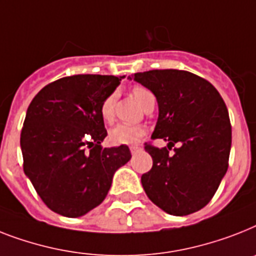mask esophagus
Listing matches in <instances>:
<instances>
[{"label": "esophagus", "mask_w": 256, "mask_h": 256, "mask_svg": "<svg viewBox=\"0 0 256 256\" xmlns=\"http://www.w3.org/2000/svg\"><path fill=\"white\" fill-rule=\"evenodd\" d=\"M130 151H132V155H135V154L140 151V147H139V146H132V147H130Z\"/></svg>", "instance_id": "obj_1"}]
</instances>
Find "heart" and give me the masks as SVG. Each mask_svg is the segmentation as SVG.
<instances>
[{
    "instance_id": "obj_1",
    "label": "heart",
    "mask_w": 256,
    "mask_h": 256,
    "mask_svg": "<svg viewBox=\"0 0 256 256\" xmlns=\"http://www.w3.org/2000/svg\"><path fill=\"white\" fill-rule=\"evenodd\" d=\"M134 98L138 101V104L144 109L151 102L152 100H155L152 92H150L148 89L144 86H134L132 90ZM100 114L105 122H112L114 118V97L113 96H108L104 100L101 106H100ZM146 134V128L143 126H135V124H120L117 126H114L113 128H110L109 132V139L110 142L117 146L121 144H135L140 140L143 135Z\"/></svg>"
}]
</instances>
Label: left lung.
<instances>
[{
  "label": "left lung",
  "instance_id": "8db88e82",
  "mask_svg": "<svg viewBox=\"0 0 256 256\" xmlns=\"http://www.w3.org/2000/svg\"><path fill=\"white\" fill-rule=\"evenodd\" d=\"M155 94L159 117L146 143L152 168L142 175L148 198L166 213L186 216L202 209L217 192L229 167L232 124L217 89L188 70H154L128 76ZM175 144L174 154L169 150Z\"/></svg>",
  "mask_w": 256,
  "mask_h": 256
}]
</instances>
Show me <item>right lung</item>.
Returning a JSON list of instances; mask_svg holds the SVG:
<instances>
[{"label":"right lung","instance_id":"right-lung-1","mask_svg":"<svg viewBox=\"0 0 256 256\" xmlns=\"http://www.w3.org/2000/svg\"><path fill=\"white\" fill-rule=\"evenodd\" d=\"M124 76L74 74L46 85L20 132L24 175L52 212L76 218L102 202L114 172L132 159L126 144L104 148L100 106Z\"/></svg>","mask_w":256,"mask_h":256}]
</instances>
